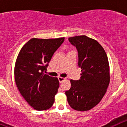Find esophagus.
Wrapping results in <instances>:
<instances>
[{
	"label": "esophagus",
	"instance_id": "esophagus-1",
	"mask_svg": "<svg viewBox=\"0 0 127 127\" xmlns=\"http://www.w3.org/2000/svg\"><path fill=\"white\" fill-rule=\"evenodd\" d=\"M58 81H59V82H60V83H62L65 80V78H64V77H58Z\"/></svg>",
	"mask_w": 127,
	"mask_h": 127
}]
</instances>
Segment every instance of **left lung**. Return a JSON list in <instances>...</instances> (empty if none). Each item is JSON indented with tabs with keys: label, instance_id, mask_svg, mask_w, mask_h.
<instances>
[{
	"label": "left lung",
	"instance_id": "8db88e82",
	"mask_svg": "<svg viewBox=\"0 0 127 127\" xmlns=\"http://www.w3.org/2000/svg\"><path fill=\"white\" fill-rule=\"evenodd\" d=\"M69 41L77 50L81 73L79 80L70 79L71 87L65 95L72 108L86 111L96 106L106 93L110 82L108 58L95 39L79 35L69 37Z\"/></svg>",
	"mask_w": 127,
	"mask_h": 127
}]
</instances>
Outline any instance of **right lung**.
Segmentation results:
<instances>
[{"mask_svg":"<svg viewBox=\"0 0 127 127\" xmlns=\"http://www.w3.org/2000/svg\"><path fill=\"white\" fill-rule=\"evenodd\" d=\"M65 37L30 39L19 52L15 66L14 79L21 95L34 109H50L55 102L59 81L43 72L46 70L53 55Z\"/></svg>","mask_w":127,"mask_h":127,"instance_id":"1","label":"right lung"}]
</instances>
